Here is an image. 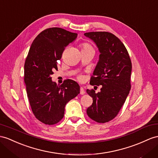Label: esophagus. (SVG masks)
<instances>
[{
  "mask_svg": "<svg viewBox=\"0 0 158 158\" xmlns=\"http://www.w3.org/2000/svg\"><path fill=\"white\" fill-rule=\"evenodd\" d=\"M85 93V90H84V88L82 87H81V88H80V94L81 95H84Z\"/></svg>",
  "mask_w": 158,
  "mask_h": 158,
  "instance_id": "34e87169",
  "label": "esophagus"
}]
</instances>
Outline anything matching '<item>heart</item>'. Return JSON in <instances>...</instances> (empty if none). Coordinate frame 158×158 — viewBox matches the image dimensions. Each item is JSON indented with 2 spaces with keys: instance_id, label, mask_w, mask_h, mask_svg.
I'll return each mask as SVG.
<instances>
[{
  "instance_id": "1",
  "label": "heart",
  "mask_w": 158,
  "mask_h": 158,
  "mask_svg": "<svg viewBox=\"0 0 158 158\" xmlns=\"http://www.w3.org/2000/svg\"><path fill=\"white\" fill-rule=\"evenodd\" d=\"M81 49L82 50H88V49H91L94 50V48L90 44H89L87 43H83L81 44Z\"/></svg>"
}]
</instances>
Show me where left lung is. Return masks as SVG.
Here are the masks:
<instances>
[{
	"label": "left lung",
	"instance_id": "8db88e82",
	"mask_svg": "<svg viewBox=\"0 0 158 158\" xmlns=\"http://www.w3.org/2000/svg\"><path fill=\"white\" fill-rule=\"evenodd\" d=\"M84 35L94 40L101 53L90 84L102 85V89L98 94L87 89L93 98L87 114L96 122L106 123L118 114L131 89V59L123 43L114 34L99 31Z\"/></svg>",
	"mask_w": 158,
	"mask_h": 158
}]
</instances>
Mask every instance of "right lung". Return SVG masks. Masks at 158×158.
Wrapping results in <instances>:
<instances>
[{
  "mask_svg": "<svg viewBox=\"0 0 158 158\" xmlns=\"http://www.w3.org/2000/svg\"><path fill=\"white\" fill-rule=\"evenodd\" d=\"M77 37L61 28H48L35 39L26 58L24 81L30 106L35 118L46 125L59 123L65 105L80 93L75 81L66 79L57 85L51 77L58 69L57 60L64 48Z\"/></svg>",
  "mask_w": 158,
  "mask_h": 158,
  "instance_id": "1",
  "label": "right lung"
}]
</instances>
